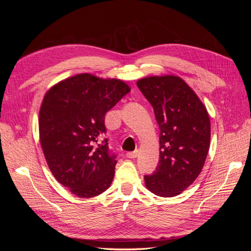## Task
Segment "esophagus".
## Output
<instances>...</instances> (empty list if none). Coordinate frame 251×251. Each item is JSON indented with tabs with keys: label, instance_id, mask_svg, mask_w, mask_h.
I'll return each instance as SVG.
<instances>
[{
	"label": "esophagus",
	"instance_id": "esophagus-1",
	"mask_svg": "<svg viewBox=\"0 0 251 251\" xmlns=\"http://www.w3.org/2000/svg\"><path fill=\"white\" fill-rule=\"evenodd\" d=\"M138 156V151L136 150L134 151H128V153H126V157L130 158V159H134Z\"/></svg>",
	"mask_w": 251,
	"mask_h": 251
}]
</instances>
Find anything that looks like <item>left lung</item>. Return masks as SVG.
Segmentation results:
<instances>
[{"instance_id":"1","label":"left lung","mask_w":251,"mask_h":251,"mask_svg":"<svg viewBox=\"0 0 251 251\" xmlns=\"http://www.w3.org/2000/svg\"><path fill=\"white\" fill-rule=\"evenodd\" d=\"M154 109L160 128L159 164L146 175V186L160 197L180 195L199 176L210 142L206 108L187 83L175 75L144 77L137 81Z\"/></svg>"}]
</instances>
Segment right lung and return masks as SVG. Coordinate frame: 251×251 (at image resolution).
<instances>
[{"label": "right lung", "mask_w": 251, "mask_h": 251, "mask_svg": "<svg viewBox=\"0 0 251 251\" xmlns=\"http://www.w3.org/2000/svg\"><path fill=\"white\" fill-rule=\"evenodd\" d=\"M131 89L120 79L81 73L45 94L40 109V141L53 176L79 198H93L110 187L115 155H110L104 115Z\"/></svg>", "instance_id": "obj_1"}]
</instances>
